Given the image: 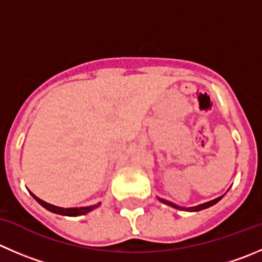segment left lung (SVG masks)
Returning a JSON list of instances; mask_svg holds the SVG:
<instances>
[{
    "instance_id": "8db88e82",
    "label": "left lung",
    "mask_w": 262,
    "mask_h": 262,
    "mask_svg": "<svg viewBox=\"0 0 262 262\" xmlns=\"http://www.w3.org/2000/svg\"><path fill=\"white\" fill-rule=\"evenodd\" d=\"M222 199H223V195H222V197H217V199L212 200V201H209V202H206V204L199 205V206H194V207H189V209H185V207H180V206H178V205L172 204V202H170V201H166V200H162V199H159V200H160V201L162 202V204H166V205H169V206H172V207H175V209H179V210H185V211H200V210H204V209H207V207L212 206V205H215V204H216V202H219L220 200H222Z\"/></svg>"
}]
</instances>
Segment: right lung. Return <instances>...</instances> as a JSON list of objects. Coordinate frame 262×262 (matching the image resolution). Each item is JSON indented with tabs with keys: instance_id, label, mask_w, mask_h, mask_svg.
I'll use <instances>...</instances> for the list:
<instances>
[{
	"instance_id": "obj_1",
	"label": "right lung",
	"mask_w": 262,
	"mask_h": 262,
	"mask_svg": "<svg viewBox=\"0 0 262 262\" xmlns=\"http://www.w3.org/2000/svg\"><path fill=\"white\" fill-rule=\"evenodd\" d=\"M30 194L34 197V200L38 202V204L42 205V206L45 207V209H47L48 211L55 212V214H58V215H65V216H79V215H84V214H87V212L95 210L96 207H98L101 205V204H97V205H95V206L79 207V209H62V207L53 206V205H50V204H47V202L42 201V200L38 199L37 195H34L33 193H30Z\"/></svg>"
}]
</instances>
